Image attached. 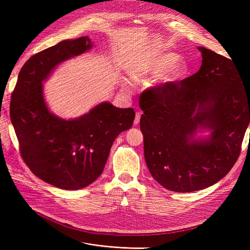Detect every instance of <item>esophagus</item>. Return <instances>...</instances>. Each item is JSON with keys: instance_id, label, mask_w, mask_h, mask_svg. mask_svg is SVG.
I'll use <instances>...</instances> for the list:
<instances>
[{"instance_id": "34e87169", "label": "esophagus", "mask_w": 250, "mask_h": 250, "mask_svg": "<svg viewBox=\"0 0 250 250\" xmlns=\"http://www.w3.org/2000/svg\"><path fill=\"white\" fill-rule=\"evenodd\" d=\"M141 116L142 113L140 111H137V113H135V118H134V125H137L140 123V120H141Z\"/></svg>"}]
</instances>
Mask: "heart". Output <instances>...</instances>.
Returning <instances> with one entry per match:
<instances>
[{"label": "heart", "instance_id": "obj_1", "mask_svg": "<svg viewBox=\"0 0 250 250\" xmlns=\"http://www.w3.org/2000/svg\"><path fill=\"white\" fill-rule=\"evenodd\" d=\"M178 56L176 54H173V53H167V54H162L158 56H149L145 62L146 72L152 74L160 73L175 62ZM186 69L187 66L184 63H180L174 67L173 74L175 75V76H178V75L184 74L186 72ZM135 77L138 78L139 75H137Z\"/></svg>", "mask_w": 250, "mask_h": 250}]
</instances>
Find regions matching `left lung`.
Segmentation results:
<instances>
[{
  "instance_id": "left-lung-1",
  "label": "left lung",
  "mask_w": 250,
  "mask_h": 250,
  "mask_svg": "<svg viewBox=\"0 0 250 250\" xmlns=\"http://www.w3.org/2000/svg\"><path fill=\"white\" fill-rule=\"evenodd\" d=\"M198 72L180 81L158 83L140 97V127L149 172L170 191L188 193L213 186L241 153L250 121V86L232 59L207 48ZM198 127L213 131L195 141Z\"/></svg>"
}]
</instances>
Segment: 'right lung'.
I'll use <instances>...</instances> for the list:
<instances>
[{"label": "right lung", "mask_w": 250, "mask_h": 250, "mask_svg": "<svg viewBox=\"0 0 250 250\" xmlns=\"http://www.w3.org/2000/svg\"><path fill=\"white\" fill-rule=\"evenodd\" d=\"M90 48L83 36L36 53L22 65L11 95L10 118L22 161L37 177L64 190L85 188L101 175L113 141L135 117L133 108L106 102L76 120L49 111L42 82L58 63Z\"/></svg>", "instance_id": "right-lung-1"}]
</instances>
